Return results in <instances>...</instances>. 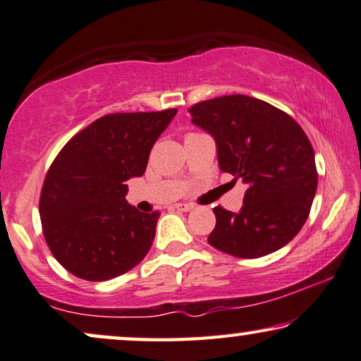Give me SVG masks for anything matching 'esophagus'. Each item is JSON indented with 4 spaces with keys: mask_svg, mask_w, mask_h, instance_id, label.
Wrapping results in <instances>:
<instances>
[{
    "mask_svg": "<svg viewBox=\"0 0 361 361\" xmlns=\"http://www.w3.org/2000/svg\"><path fill=\"white\" fill-rule=\"evenodd\" d=\"M176 211H181V213H186V211H191L193 209V204L190 203H176L175 206H173Z\"/></svg>",
    "mask_w": 361,
    "mask_h": 361,
    "instance_id": "obj_1",
    "label": "esophagus"
}]
</instances>
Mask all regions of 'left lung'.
<instances>
[{
	"mask_svg": "<svg viewBox=\"0 0 361 361\" xmlns=\"http://www.w3.org/2000/svg\"><path fill=\"white\" fill-rule=\"evenodd\" d=\"M191 123L214 138L219 170L247 185L238 213L213 209L208 243L221 252L256 259L289 244L309 218L317 191L315 155L286 112L247 95H224L191 107Z\"/></svg>",
	"mask_w": 361,
	"mask_h": 361,
	"instance_id": "8db88e82",
	"label": "left lung"
}]
</instances>
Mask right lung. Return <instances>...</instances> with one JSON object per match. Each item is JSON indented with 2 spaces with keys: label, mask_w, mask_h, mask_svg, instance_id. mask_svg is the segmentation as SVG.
<instances>
[{
  "label": "right lung",
  "mask_w": 361,
  "mask_h": 361,
  "mask_svg": "<svg viewBox=\"0 0 361 361\" xmlns=\"http://www.w3.org/2000/svg\"><path fill=\"white\" fill-rule=\"evenodd\" d=\"M176 112L105 115L56 157L41 191L39 216L52 256L75 277L109 281L150 251L160 213L128 204L127 181L145 173L152 147Z\"/></svg>",
  "instance_id": "add662e5"
}]
</instances>
